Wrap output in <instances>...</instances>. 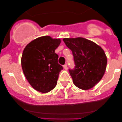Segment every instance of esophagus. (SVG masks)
<instances>
[{"label": "esophagus", "mask_w": 122, "mask_h": 122, "mask_svg": "<svg viewBox=\"0 0 122 122\" xmlns=\"http://www.w3.org/2000/svg\"><path fill=\"white\" fill-rule=\"evenodd\" d=\"M63 67H64V68L65 69V70H67V64H65V65H64L63 66Z\"/></svg>", "instance_id": "1"}]
</instances>
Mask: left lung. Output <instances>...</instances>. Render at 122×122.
<instances>
[{
    "mask_svg": "<svg viewBox=\"0 0 122 122\" xmlns=\"http://www.w3.org/2000/svg\"><path fill=\"white\" fill-rule=\"evenodd\" d=\"M63 41L74 56L76 67L69 70L73 83L84 90L93 88L101 80L106 69L107 60L104 50L84 38H65Z\"/></svg>",
    "mask_w": 122,
    "mask_h": 122,
    "instance_id": "obj_1",
    "label": "left lung"
}]
</instances>
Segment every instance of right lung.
<instances>
[{
	"label": "right lung",
	"mask_w": 122,
	"mask_h": 122,
	"mask_svg": "<svg viewBox=\"0 0 122 122\" xmlns=\"http://www.w3.org/2000/svg\"><path fill=\"white\" fill-rule=\"evenodd\" d=\"M61 42L60 38L41 36L32 41L23 50L21 58L23 74L36 91L46 93L57 84L63 67L58 63V55L55 50Z\"/></svg>",
	"instance_id": "add662e5"
}]
</instances>
